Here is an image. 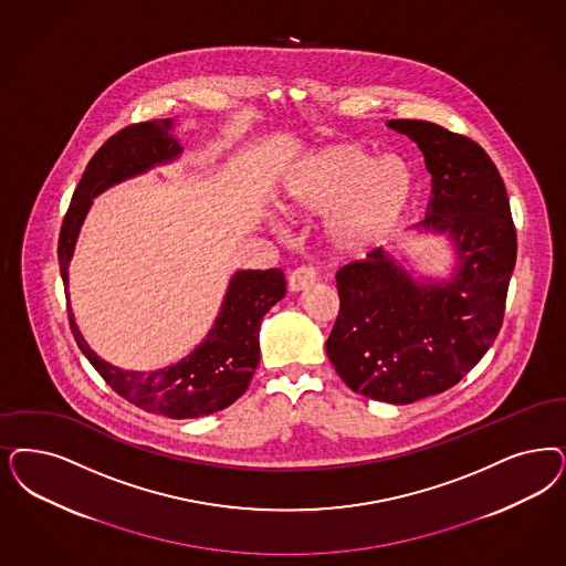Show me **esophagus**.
<instances>
[{
	"label": "esophagus",
	"mask_w": 566,
	"mask_h": 566,
	"mask_svg": "<svg viewBox=\"0 0 566 566\" xmlns=\"http://www.w3.org/2000/svg\"><path fill=\"white\" fill-rule=\"evenodd\" d=\"M315 280H317V270L313 265H301L291 273L289 286H291V291L298 293V291H305L307 286H312Z\"/></svg>",
	"instance_id": "obj_1"
}]
</instances>
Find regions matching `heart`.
Returning <instances> with one entry per match:
<instances>
[{
	"mask_svg": "<svg viewBox=\"0 0 566 566\" xmlns=\"http://www.w3.org/2000/svg\"><path fill=\"white\" fill-rule=\"evenodd\" d=\"M413 192V174L401 156H376L347 142L313 153L294 169L284 188V207L296 217L328 214L332 249L361 256L395 235Z\"/></svg>",
	"mask_w": 566,
	"mask_h": 566,
	"instance_id": "b5f03b06",
	"label": "heart"
}]
</instances>
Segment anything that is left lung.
<instances>
[{
	"label": "left lung",
	"instance_id": "1",
	"mask_svg": "<svg viewBox=\"0 0 566 566\" xmlns=\"http://www.w3.org/2000/svg\"><path fill=\"white\" fill-rule=\"evenodd\" d=\"M389 127L418 144L430 174L418 228L451 234L460 268L443 284H418L382 247L343 265L326 352L349 389L403 406L458 385L497 338L516 228L504 179L474 139L416 118Z\"/></svg>",
	"mask_w": 566,
	"mask_h": 566
}]
</instances>
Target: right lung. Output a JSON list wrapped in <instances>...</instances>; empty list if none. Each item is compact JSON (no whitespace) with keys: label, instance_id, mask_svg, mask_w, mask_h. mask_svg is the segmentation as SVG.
Returning a JSON list of instances; mask_svg holds the SVG:
<instances>
[{"label":"right lung","instance_id":"right-lung-1","mask_svg":"<svg viewBox=\"0 0 566 566\" xmlns=\"http://www.w3.org/2000/svg\"><path fill=\"white\" fill-rule=\"evenodd\" d=\"M171 125V118L132 123L108 137L87 163L60 228L59 261L64 286L69 282V261L78 228L92 198L120 179L142 174L156 163L171 160L179 153V144L167 134ZM284 294L286 280L277 268L235 273L207 340L177 366L150 374L118 370L99 359L85 345L69 303L66 310L78 349L111 389L139 410L184 420L223 410L249 389L254 368L259 366L261 319Z\"/></svg>","mask_w":566,"mask_h":566}]
</instances>
